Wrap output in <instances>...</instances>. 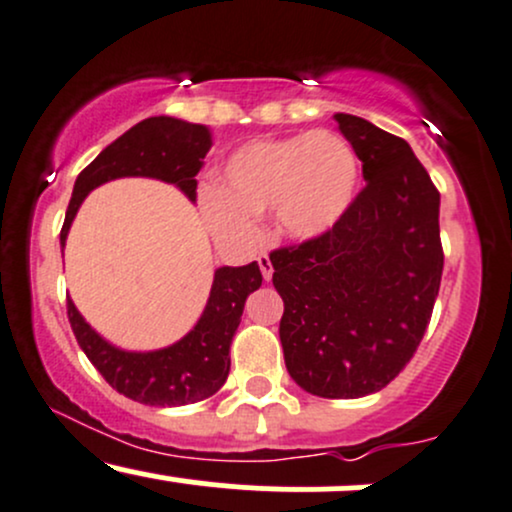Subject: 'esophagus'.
<instances>
[{
    "mask_svg": "<svg viewBox=\"0 0 512 512\" xmlns=\"http://www.w3.org/2000/svg\"><path fill=\"white\" fill-rule=\"evenodd\" d=\"M258 268H261V273H263V280H270L273 278V263H270V256L268 254H263V256H258Z\"/></svg>",
    "mask_w": 512,
    "mask_h": 512,
    "instance_id": "1",
    "label": "esophagus"
}]
</instances>
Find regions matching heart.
I'll return each mask as SVG.
<instances>
[{
    "label": "heart",
    "instance_id": "obj_1",
    "mask_svg": "<svg viewBox=\"0 0 512 512\" xmlns=\"http://www.w3.org/2000/svg\"><path fill=\"white\" fill-rule=\"evenodd\" d=\"M359 162L333 131L263 138L237 148L203 196L210 232L227 244L256 239L254 220L270 213L280 237H321L352 206Z\"/></svg>",
    "mask_w": 512,
    "mask_h": 512
}]
</instances>
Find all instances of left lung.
<instances>
[{
	"instance_id": "obj_1",
	"label": "left lung",
	"mask_w": 512,
	"mask_h": 512,
	"mask_svg": "<svg viewBox=\"0 0 512 512\" xmlns=\"http://www.w3.org/2000/svg\"><path fill=\"white\" fill-rule=\"evenodd\" d=\"M335 122L366 186L326 234L273 251L270 263L294 383L354 400L386 388L424 338L443 273L441 194L405 138L354 114Z\"/></svg>"
}]
</instances>
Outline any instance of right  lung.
Masks as SVG:
<instances>
[{
    "instance_id": "1",
    "label": "right lung",
    "mask_w": 512,
    "mask_h": 512,
    "mask_svg": "<svg viewBox=\"0 0 512 512\" xmlns=\"http://www.w3.org/2000/svg\"><path fill=\"white\" fill-rule=\"evenodd\" d=\"M213 146L208 126L174 117H150L131 126L78 174L59 244H66L83 198L119 177H153L196 201V174ZM263 282L258 263L215 270L210 297L196 326L170 347L129 352L100 338L66 299L71 330L90 364L117 393L153 407H179L215 395L230 374V345L242 321L246 297Z\"/></svg>"
}]
</instances>
